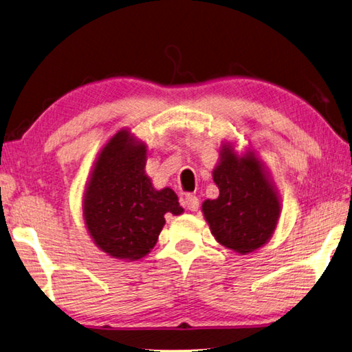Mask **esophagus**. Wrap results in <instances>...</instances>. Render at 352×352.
I'll list each match as a JSON object with an SVG mask.
<instances>
[{
	"label": "esophagus",
	"instance_id": "34e87169",
	"mask_svg": "<svg viewBox=\"0 0 352 352\" xmlns=\"http://www.w3.org/2000/svg\"><path fill=\"white\" fill-rule=\"evenodd\" d=\"M184 205L187 207L190 211H197L199 208V199L193 195H187L184 199Z\"/></svg>",
	"mask_w": 352,
	"mask_h": 352
}]
</instances>
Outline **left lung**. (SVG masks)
I'll use <instances>...</instances> for the list:
<instances>
[{"label":"left lung","mask_w":352,"mask_h":352,"mask_svg":"<svg viewBox=\"0 0 352 352\" xmlns=\"http://www.w3.org/2000/svg\"><path fill=\"white\" fill-rule=\"evenodd\" d=\"M213 181L219 197L202 204L211 234L239 254L263 247L279 221L280 199L254 151L239 156L233 145L223 144Z\"/></svg>","instance_id":"8db88e82"}]
</instances>
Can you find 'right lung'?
<instances>
[{
    "instance_id": "obj_1",
    "label": "right lung",
    "mask_w": 352,
    "mask_h": 352,
    "mask_svg": "<svg viewBox=\"0 0 352 352\" xmlns=\"http://www.w3.org/2000/svg\"><path fill=\"white\" fill-rule=\"evenodd\" d=\"M145 161V144L119 130L99 151L85 188V227L96 247L113 258L138 261L148 254L165 213H184L173 190H155L144 171Z\"/></svg>"
}]
</instances>
